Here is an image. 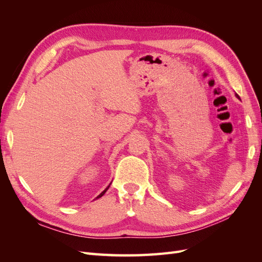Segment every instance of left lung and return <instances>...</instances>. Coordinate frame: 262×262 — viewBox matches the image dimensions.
<instances>
[{
  "instance_id": "obj_1",
  "label": "left lung",
  "mask_w": 262,
  "mask_h": 262,
  "mask_svg": "<svg viewBox=\"0 0 262 262\" xmlns=\"http://www.w3.org/2000/svg\"><path fill=\"white\" fill-rule=\"evenodd\" d=\"M236 97H237V98H239V96H238V95H237V94H236Z\"/></svg>"
}]
</instances>
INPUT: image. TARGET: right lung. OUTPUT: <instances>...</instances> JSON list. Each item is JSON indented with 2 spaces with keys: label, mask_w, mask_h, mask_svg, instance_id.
Returning a JSON list of instances; mask_svg holds the SVG:
<instances>
[{
  "label": "right lung",
  "mask_w": 262,
  "mask_h": 262,
  "mask_svg": "<svg viewBox=\"0 0 262 262\" xmlns=\"http://www.w3.org/2000/svg\"><path fill=\"white\" fill-rule=\"evenodd\" d=\"M109 187H110V185H109V186H108V187H107V188H106V189L104 190V191H102V192H101V193H100V194H99V195H98V196L96 198V199H98V198H100V196H102V195H104V194H105V192L107 191V190H108V188H109Z\"/></svg>",
  "instance_id": "add662e5"
}]
</instances>
